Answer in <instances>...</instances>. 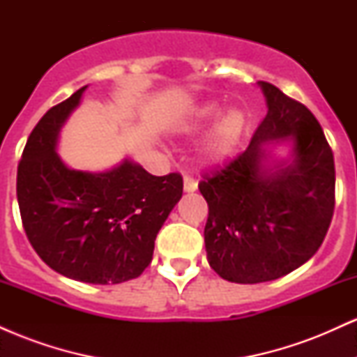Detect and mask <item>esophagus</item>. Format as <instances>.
<instances>
[{
    "label": "esophagus",
    "instance_id": "1",
    "mask_svg": "<svg viewBox=\"0 0 357 357\" xmlns=\"http://www.w3.org/2000/svg\"><path fill=\"white\" fill-rule=\"evenodd\" d=\"M183 188L186 192H195L196 190H198V183H196V179L192 178V176L186 174L183 179Z\"/></svg>",
    "mask_w": 357,
    "mask_h": 357
}]
</instances>
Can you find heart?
<instances>
[{
	"instance_id": "heart-1",
	"label": "heart",
	"mask_w": 357,
	"mask_h": 357,
	"mask_svg": "<svg viewBox=\"0 0 357 357\" xmlns=\"http://www.w3.org/2000/svg\"><path fill=\"white\" fill-rule=\"evenodd\" d=\"M211 127L213 130L204 142L202 155L206 165H218L238 149L248 134L250 124L247 116L238 109L223 114L218 104H206L196 109L181 129L188 136H199Z\"/></svg>"
}]
</instances>
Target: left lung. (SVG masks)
<instances>
[{
    "label": "left lung",
    "mask_w": 357,
    "mask_h": 357,
    "mask_svg": "<svg viewBox=\"0 0 357 357\" xmlns=\"http://www.w3.org/2000/svg\"><path fill=\"white\" fill-rule=\"evenodd\" d=\"M267 116L250 146L204 176V247L210 267L235 284L275 280L322 245L334 213V155L314 114L268 82H258ZM291 144L273 160L268 144Z\"/></svg>",
    "instance_id": "8db88e82"
}]
</instances>
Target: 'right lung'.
<instances>
[{
  "label": "right lung",
  "mask_w": 357,
  "mask_h": 357,
  "mask_svg": "<svg viewBox=\"0 0 357 357\" xmlns=\"http://www.w3.org/2000/svg\"><path fill=\"white\" fill-rule=\"evenodd\" d=\"M85 87L40 119L16 178L23 228L48 267L87 284H121L153 260L154 240L183 196L181 174L153 176L124 159L112 169H72L56 153Z\"/></svg>",
  "instance_id": "right-lung-1"
}]
</instances>
